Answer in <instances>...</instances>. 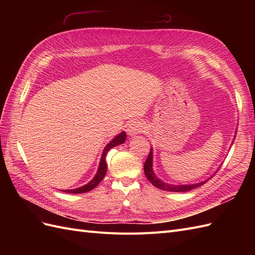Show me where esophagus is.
<instances>
[{
  "mask_svg": "<svg viewBox=\"0 0 255 255\" xmlns=\"http://www.w3.org/2000/svg\"><path fill=\"white\" fill-rule=\"evenodd\" d=\"M144 125L141 121H132L128 126L127 132L129 136H135L137 134H140L143 132Z\"/></svg>",
  "mask_w": 255,
  "mask_h": 255,
  "instance_id": "34e87169",
  "label": "esophagus"
}]
</instances>
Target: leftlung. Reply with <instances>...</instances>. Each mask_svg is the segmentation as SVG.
Returning <instances> with one entry per match:
<instances>
[{
  "instance_id": "left-lung-1",
  "label": "left lung",
  "mask_w": 255,
  "mask_h": 255,
  "mask_svg": "<svg viewBox=\"0 0 255 255\" xmlns=\"http://www.w3.org/2000/svg\"><path fill=\"white\" fill-rule=\"evenodd\" d=\"M234 136V139H235ZM233 144V142H232ZM143 171H144V174L146 176V179H148L152 185H154V186L161 189V190H166V191H172V192H185V191H189L191 189H195L199 186H201V185H203L204 183H206L208 181V177L207 180L205 181H201L199 183H194V184H182V185H173V184H168L164 181H161L160 179H158V177L156 176V174L154 173V170H153V148L150 149V153H149V156L148 158H146L145 163H144V166H143ZM217 172V171H216Z\"/></svg>"
}]
</instances>
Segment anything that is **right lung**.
<instances>
[{
  "label": "right lung",
  "instance_id": "1",
  "mask_svg": "<svg viewBox=\"0 0 255 255\" xmlns=\"http://www.w3.org/2000/svg\"><path fill=\"white\" fill-rule=\"evenodd\" d=\"M126 139H127V133L126 132H121L120 134H118L117 136L114 137L113 139L106 144V146H105L103 152H102L101 159H100V164H99V167H98L97 173L94 176V179H92L90 182H88L87 184H85V185H83V186L78 187V188L67 189V190L65 189V190H61V191L68 192V194H83V192H87V191H90V190H92L94 188H96L98 185H99V183L104 179V176H105L106 171H107V164H106V161H105L107 152H109L112 148H114V146L119 145V144L125 142Z\"/></svg>",
  "mask_w": 255,
  "mask_h": 255
}]
</instances>
